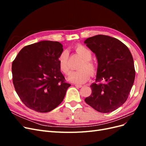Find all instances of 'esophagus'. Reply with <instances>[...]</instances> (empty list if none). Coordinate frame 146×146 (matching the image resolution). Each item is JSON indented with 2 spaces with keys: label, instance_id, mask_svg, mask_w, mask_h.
<instances>
[{
  "label": "esophagus",
  "instance_id": "1",
  "mask_svg": "<svg viewBox=\"0 0 146 146\" xmlns=\"http://www.w3.org/2000/svg\"><path fill=\"white\" fill-rule=\"evenodd\" d=\"M75 86H76V87H78V88H81V87H82V85H78V84H75Z\"/></svg>",
  "mask_w": 146,
  "mask_h": 146
}]
</instances>
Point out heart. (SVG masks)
<instances>
[{
  "instance_id": "obj_1",
  "label": "heart",
  "mask_w": 146,
  "mask_h": 146,
  "mask_svg": "<svg viewBox=\"0 0 146 146\" xmlns=\"http://www.w3.org/2000/svg\"><path fill=\"white\" fill-rule=\"evenodd\" d=\"M76 51L83 60L80 65V68L82 69L70 72L68 77V80L70 82L82 84L89 80L90 78V72L92 75L96 73L97 67L96 64L91 61L92 58V52L88 48L82 45H78L76 47ZM58 61L61 71L67 74L70 69L67 52L63 51L61 53L59 56Z\"/></svg>"
}]
</instances>
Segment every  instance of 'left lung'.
Returning <instances> with one entry per match:
<instances>
[{
	"mask_svg": "<svg viewBox=\"0 0 146 146\" xmlns=\"http://www.w3.org/2000/svg\"><path fill=\"white\" fill-rule=\"evenodd\" d=\"M98 60L96 81L86 103L96 111L107 113L125 103L133 86L135 70L130 50L119 39L104 35L84 41ZM100 81H102L100 83Z\"/></svg>",
	"mask_w": 146,
	"mask_h": 146,
	"instance_id": "obj_1",
	"label": "left lung"
}]
</instances>
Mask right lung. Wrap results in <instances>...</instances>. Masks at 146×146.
I'll use <instances>...</instances> for the list:
<instances>
[{"label":"right lung","mask_w":146,"mask_h":146,"mask_svg":"<svg viewBox=\"0 0 146 146\" xmlns=\"http://www.w3.org/2000/svg\"><path fill=\"white\" fill-rule=\"evenodd\" d=\"M59 42L42 41L22 48L12 63L13 82L22 102L39 113L52 111L63 100L70 84L64 82L58 58Z\"/></svg>","instance_id":"obj_1"}]
</instances>
